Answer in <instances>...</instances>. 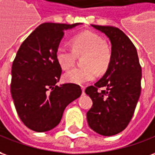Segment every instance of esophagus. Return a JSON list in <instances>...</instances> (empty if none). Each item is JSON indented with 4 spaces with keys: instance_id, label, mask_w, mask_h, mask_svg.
<instances>
[{
    "instance_id": "esophagus-1",
    "label": "esophagus",
    "mask_w": 155,
    "mask_h": 155,
    "mask_svg": "<svg viewBox=\"0 0 155 155\" xmlns=\"http://www.w3.org/2000/svg\"><path fill=\"white\" fill-rule=\"evenodd\" d=\"M85 89H86V86H82L81 90H82V94H85Z\"/></svg>"
}]
</instances>
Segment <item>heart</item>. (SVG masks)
<instances>
[{"label": "heart", "mask_w": 155, "mask_h": 155, "mask_svg": "<svg viewBox=\"0 0 155 155\" xmlns=\"http://www.w3.org/2000/svg\"><path fill=\"white\" fill-rule=\"evenodd\" d=\"M72 49L60 45L56 51V58L63 69H69L75 64L76 55H83V67L74 68L64 74L65 81L73 84H86L93 81L97 72H106L110 66L112 48L100 35L92 32H84L71 40Z\"/></svg>", "instance_id": "heart-1"}]
</instances>
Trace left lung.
<instances>
[{
  "mask_svg": "<svg viewBox=\"0 0 155 155\" xmlns=\"http://www.w3.org/2000/svg\"><path fill=\"white\" fill-rule=\"evenodd\" d=\"M91 26L109 38L113 57L104 76L85 91L93 103L86 114L87 122L100 135L113 136L125 130L134 114L141 94L142 68L135 46L122 30ZM101 88L104 89L99 91Z\"/></svg>",
  "mask_w": 155,
  "mask_h": 155,
  "instance_id": "left-lung-1",
  "label": "left lung"
}]
</instances>
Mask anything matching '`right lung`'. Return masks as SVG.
I'll return each instance as SVG.
<instances>
[{"label":"right lung","mask_w":155,"mask_h":155,"mask_svg":"<svg viewBox=\"0 0 155 155\" xmlns=\"http://www.w3.org/2000/svg\"><path fill=\"white\" fill-rule=\"evenodd\" d=\"M74 25L44 23L21 44L12 66L11 94L20 120L44 132L59 124L65 108L81 95L79 85L58 82L62 68L56 51L64 30Z\"/></svg>","instance_id":"right-lung-1"}]
</instances>
